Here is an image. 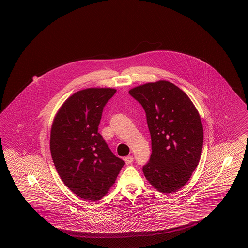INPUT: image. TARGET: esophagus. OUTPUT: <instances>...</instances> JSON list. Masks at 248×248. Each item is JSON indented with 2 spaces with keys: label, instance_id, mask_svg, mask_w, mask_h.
I'll use <instances>...</instances> for the list:
<instances>
[{
  "label": "esophagus",
  "instance_id": "34e87169",
  "mask_svg": "<svg viewBox=\"0 0 248 248\" xmlns=\"http://www.w3.org/2000/svg\"><path fill=\"white\" fill-rule=\"evenodd\" d=\"M133 161H134L133 156H126V157L124 158V162H125V164L127 165H131V164L133 163Z\"/></svg>",
  "mask_w": 248,
  "mask_h": 248
}]
</instances>
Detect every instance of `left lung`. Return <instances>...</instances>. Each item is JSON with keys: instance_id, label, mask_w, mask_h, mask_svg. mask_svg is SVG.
<instances>
[{"instance_id": "8db88e82", "label": "left lung", "mask_w": 248, "mask_h": 248, "mask_svg": "<svg viewBox=\"0 0 248 248\" xmlns=\"http://www.w3.org/2000/svg\"><path fill=\"white\" fill-rule=\"evenodd\" d=\"M145 109L152 138V155L143 166L154 189L172 193L181 189L199 164L203 142L200 114L177 85L160 80L129 90Z\"/></svg>"}]
</instances>
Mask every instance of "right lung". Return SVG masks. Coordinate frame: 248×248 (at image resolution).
I'll return each mask as SVG.
<instances>
[{
  "label": "right lung",
  "mask_w": 248,
  "mask_h": 248,
  "mask_svg": "<svg viewBox=\"0 0 248 248\" xmlns=\"http://www.w3.org/2000/svg\"><path fill=\"white\" fill-rule=\"evenodd\" d=\"M114 88L80 90L59 108L52 124L50 151L64 184L85 201L100 200L115 183L124 162L97 132Z\"/></svg>",
  "instance_id": "add662e5"
}]
</instances>
